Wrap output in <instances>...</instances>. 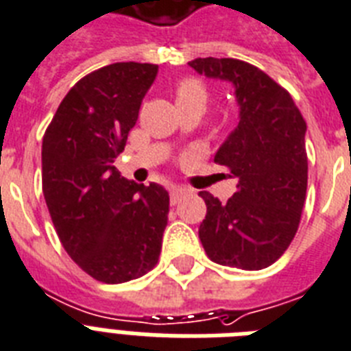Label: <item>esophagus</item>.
Here are the masks:
<instances>
[{
	"mask_svg": "<svg viewBox=\"0 0 351 351\" xmlns=\"http://www.w3.org/2000/svg\"><path fill=\"white\" fill-rule=\"evenodd\" d=\"M184 197V192L183 190H179V189H172L170 190V203L176 206V204L181 203V199Z\"/></svg>",
	"mask_w": 351,
	"mask_h": 351,
	"instance_id": "esophagus-1",
	"label": "esophagus"
}]
</instances>
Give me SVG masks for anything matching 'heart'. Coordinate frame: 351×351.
I'll list each match as a JSON object with an SVG mask.
<instances>
[{
	"mask_svg": "<svg viewBox=\"0 0 351 351\" xmlns=\"http://www.w3.org/2000/svg\"><path fill=\"white\" fill-rule=\"evenodd\" d=\"M173 96H176L179 110L181 108H199V110H203L204 105H206V99H208V92H206V86L195 77H183L173 86Z\"/></svg>",
	"mask_w": 351,
	"mask_h": 351,
	"instance_id": "heart-1",
	"label": "heart"
}]
</instances>
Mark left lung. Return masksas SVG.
Listing matches in <instances>:
<instances>
[{
  "instance_id": "8db88e82",
  "label": "left lung",
  "mask_w": 351,
  "mask_h": 351,
  "mask_svg": "<svg viewBox=\"0 0 351 351\" xmlns=\"http://www.w3.org/2000/svg\"><path fill=\"white\" fill-rule=\"evenodd\" d=\"M190 66L232 81L239 125L214 161L237 179V192L221 204L199 192L206 217L199 239L210 259L241 270L274 265L293 241L306 201V121L285 86L263 70L234 58H197Z\"/></svg>"
}]
</instances>
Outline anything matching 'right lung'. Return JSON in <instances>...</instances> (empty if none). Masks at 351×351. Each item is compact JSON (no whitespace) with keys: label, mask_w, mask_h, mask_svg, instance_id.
I'll return each instance as SVG.
<instances>
[{"label":"right lung","mask_w":351,"mask_h":351,"mask_svg":"<svg viewBox=\"0 0 351 351\" xmlns=\"http://www.w3.org/2000/svg\"><path fill=\"white\" fill-rule=\"evenodd\" d=\"M156 74L158 64L134 61L86 74L43 136V195L58 237L81 270L106 285L145 276L161 254L168 192L114 167Z\"/></svg>","instance_id":"right-lung-1"}]
</instances>
